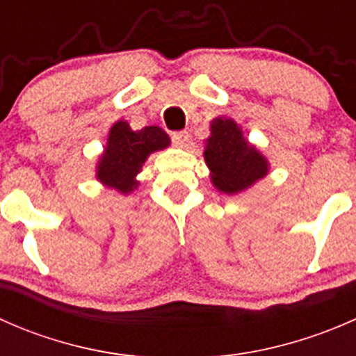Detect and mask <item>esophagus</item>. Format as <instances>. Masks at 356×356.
I'll return each instance as SVG.
<instances>
[{
	"mask_svg": "<svg viewBox=\"0 0 356 356\" xmlns=\"http://www.w3.org/2000/svg\"><path fill=\"white\" fill-rule=\"evenodd\" d=\"M172 143L179 148H188L189 143H191V134L188 131H181V132H174L172 134Z\"/></svg>",
	"mask_w": 356,
	"mask_h": 356,
	"instance_id": "obj_1",
	"label": "esophagus"
}]
</instances>
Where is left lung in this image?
<instances>
[{"label":"left lung","instance_id":"left-lung-1","mask_svg":"<svg viewBox=\"0 0 356 356\" xmlns=\"http://www.w3.org/2000/svg\"><path fill=\"white\" fill-rule=\"evenodd\" d=\"M210 131L204 161L218 191L234 195L268 174L267 158L246 141L241 127L232 118H213Z\"/></svg>","mask_w":356,"mask_h":356}]
</instances>
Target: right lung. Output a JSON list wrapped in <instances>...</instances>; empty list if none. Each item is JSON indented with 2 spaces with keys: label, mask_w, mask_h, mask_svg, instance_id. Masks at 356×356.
Returning <instances> with one entry per match:
<instances>
[{
  "label": "right lung",
  "mask_w": 356,
  "mask_h": 356,
  "mask_svg": "<svg viewBox=\"0 0 356 356\" xmlns=\"http://www.w3.org/2000/svg\"><path fill=\"white\" fill-rule=\"evenodd\" d=\"M168 145V134L156 125L132 131L127 122L118 120L110 129L105 152L99 156L96 177L108 188L129 195L138 188L136 175L141 172L146 158Z\"/></svg>",
  "instance_id": "1"
}]
</instances>
